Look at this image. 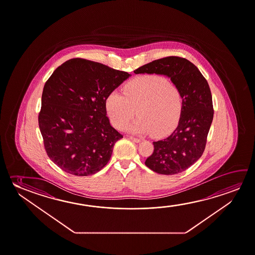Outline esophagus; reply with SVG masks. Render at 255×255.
<instances>
[{"label":"esophagus","mask_w":255,"mask_h":255,"mask_svg":"<svg viewBox=\"0 0 255 255\" xmlns=\"http://www.w3.org/2000/svg\"><path fill=\"white\" fill-rule=\"evenodd\" d=\"M129 139H131L132 141L136 142V143H139L141 141L139 138H137V137H129Z\"/></svg>","instance_id":"1"}]
</instances>
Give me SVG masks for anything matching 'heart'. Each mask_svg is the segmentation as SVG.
Returning <instances> with one entry per match:
<instances>
[{
	"mask_svg": "<svg viewBox=\"0 0 255 255\" xmlns=\"http://www.w3.org/2000/svg\"><path fill=\"white\" fill-rule=\"evenodd\" d=\"M184 108L183 96L177 86L156 74L138 76L124 86V94L112 91L106 99V110L110 121L118 129L129 126L135 134L151 132L161 137L171 131L178 124Z\"/></svg>",
	"mask_w": 255,
	"mask_h": 255,
	"instance_id": "obj_1",
	"label": "heart"
}]
</instances>
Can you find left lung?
Segmentation results:
<instances>
[{
	"mask_svg": "<svg viewBox=\"0 0 255 255\" xmlns=\"http://www.w3.org/2000/svg\"><path fill=\"white\" fill-rule=\"evenodd\" d=\"M135 74L164 75L181 91L184 108L176 129L153 142V153L145 164L161 175L183 172L200 159L207 143L214 109L208 81L187 59L168 56L137 68Z\"/></svg>",
	"mask_w": 255,
	"mask_h": 255,
	"instance_id": "8db88e82",
	"label": "left lung"
}]
</instances>
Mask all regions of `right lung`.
<instances>
[{"label": "right lung", "mask_w": 255, "mask_h": 255, "mask_svg": "<svg viewBox=\"0 0 255 255\" xmlns=\"http://www.w3.org/2000/svg\"><path fill=\"white\" fill-rule=\"evenodd\" d=\"M130 74L89 60H68L44 86L39 126L47 155L63 171L94 175L123 135L110 126L106 99Z\"/></svg>", "instance_id": "1"}]
</instances>
